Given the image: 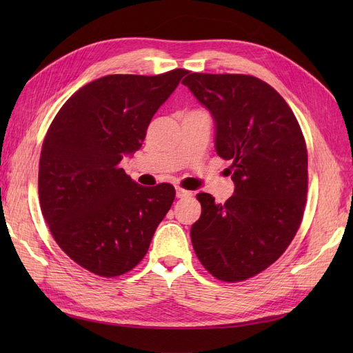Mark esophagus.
Returning a JSON list of instances; mask_svg holds the SVG:
<instances>
[{
	"mask_svg": "<svg viewBox=\"0 0 353 353\" xmlns=\"http://www.w3.org/2000/svg\"><path fill=\"white\" fill-rule=\"evenodd\" d=\"M191 194V191H188V190H184V188H181V187H176V197H179V199H183V197H190Z\"/></svg>",
	"mask_w": 353,
	"mask_h": 353,
	"instance_id": "obj_1",
	"label": "esophagus"
}]
</instances>
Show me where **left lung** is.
I'll list each match as a JSON object with an SVG mask.
<instances>
[{
	"label": "left lung",
	"instance_id": "8db88e82",
	"mask_svg": "<svg viewBox=\"0 0 353 353\" xmlns=\"http://www.w3.org/2000/svg\"><path fill=\"white\" fill-rule=\"evenodd\" d=\"M215 123V148L231 160L236 190L223 203L199 193L201 215L190 236L201 265L218 280L243 281L285 252L301 225L307 152L292 109L250 74L190 73L183 81Z\"/></svg>",
	"mask_w": 353,
	"mask_h": 353
}]
</instances>
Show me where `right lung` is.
Returning <instances> with one entry per match:
<instances>
[{"instance_id":"1","label":"right lung","mask_w":353,"mask_h":353,"mask_svg":"<svg viewBox=\"0 0 353 353\" xmlns=\"http://www.w3.org/2000/svg\"><path fill=\"white\" fill-rule=\"evenodd\" d=\"M188 72L108 74L63 104L39 159V201L52 237L72 261L101 276L140 263L175 199L170 184L143 187L119 166Z\"/></svg>"}]
</instances>
